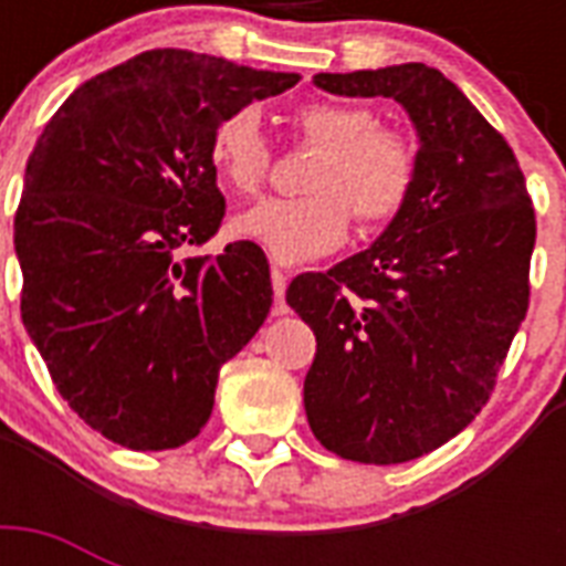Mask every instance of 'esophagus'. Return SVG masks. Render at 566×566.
<instances>
[{
  "instance_id": "obj_1",
  "label": "esophagus",
  "mask_w": 566,
  "mask_h": 566,
  "mask_svg": "<svg viewBox=\"0 0 566 566\" xmlns=\"http://www.w3.org/2000/svg\"><path fill=\"white\" fill-rule=\"evenodd\" d=\"M270 279H273V296H275V305H273V314L275 317H282V314H287V302H284V287H287V275L279 270V266H273L270 270Z\"/></svg>"
}]
</instances>
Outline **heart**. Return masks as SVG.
<instances>
[{
  "label": "heart",
  "mask_w": 566,
  "mask_h": 566,
  "mask_svg": "<svg viewBox=\"0 0 566 566\" xmlns=\"http://www.w3.org/2000/svg\"><path fill=\"white\" fill-rule=\"evenodd\" d=\"M305 144L319 155L305 172L296 199H264L234 220L240 238L266 249L279 264H305L344 247L349 222L381 229L408 205L417 181V146L396 128L378 126L376 114L349 102H308L293 117ZM211 161L229 188H264L273 149L255 105L229 111L213 126Z\"/></svg>",
  "instance_id": "1"
}]
</instances>
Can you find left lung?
I'll use <instances>...</instances> for the list:
<instances>
[{
	"label": "left lung",
	"mask_w": 566,
	"mask_h": 566,
	"mask_svg": "<svg viewBox=\"0 0 566 566\" xmlns=\"http://www.w3.org/2000/svg\"><path fill=\"white\" fill-rule=\"evenodd\" d=\"M337 96L411 117L417 181L370 249L302 273L287 305L317 337L305 376L314 438L361 464H402L475 420L528 311L535 211L505 137L426 64L319 73Z\"/></svg>",
	"instance_id": "8db88e82"
}]
</instances>
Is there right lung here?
I'll use <instances>...</instances> for the list:
<instances>
[{"mask_svg":"<svg viewBox=\"0 0 566 566\" xmlns=\"http://www.w3.org/2000/svg\"><path fill=\"white\" fill-rule=\"evenodd\" d=\"M296 82L149 49L84 82L38 137L13 217L22 323L57 394L119 447L193 440L220 367L264 326L273 284L261 247L181 252L211 240L226 213L213 126Z\"/></svg>","mask_w":566,"mask_h":566,"instance_id":"add662e5","label":"right lung"}]
</instances>
